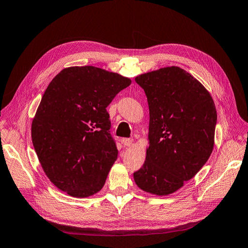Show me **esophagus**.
<instances>
[{
  "instance_id": "obj_1",
  "label": "esophagus",
  "mask_w": 248,
  "mask_h": 248,
  "mask_svg": "<svg viewBox=\"0 0 248 248\" xmlns=\"http://www.w3.org/2000/svg\"><path fill=\"white\" fill-rule=\"evenodd\" d=\"M132 142H133L132 139H126V138L122 139V144L126 147H130L132 145Z\"/></svg>"
}]
</instances>
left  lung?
I'll return each instance as SVG.
<instances>
[{
  "instance_id": "1",
  "label": "left lung",
  "mask_w": 248,
  "mask_h": 248,
  "mask_svg": "<svg viewBox=\"0 0 248 248\" xmlns=\"http://www.w3.org/2000/svg\"><path fill=\"white\" fill-rule=\"evenodd\" d=\"M136 81L148 100L150 146L133 178L140 189L166 196L196 176L211 155L215 104L201 82L179 67L140 74Z\"/></svg>"
}]
</instances>
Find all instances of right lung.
I'll return each instance as SVG.
<instances>
[{"mask_svg": "<svg viewBox=\"0 0 248 248\" xmlns=\"http://www.w3.org/2000/svg\"><path fill=\"white\" fill-rule=\"evenodd\" d=\"M130 84L93 66L65 68L50 81L33 120L32 141L59 189L86 198L102 188L118 157L107 108Z\"/></svg>", "mask_w": 248, "mask_h": 248, "instance_id": "right-lung-1", "label": "right lung"}]
</instances>
